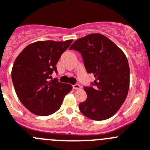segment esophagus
<instances>
[{
	"label": "esophagus",
	"instance_id": "1",
	"mask_svg": "<svg viewBox=\"0 0 150 150\" xmlns=\"http://www.w3.org/2000/svg\"><path fill=\"white\" fill-rule=\"evenodd\" d=\"M72 88L73 90H79L81 88V86L79 84H75L72 86Z\"/></svg>",
	"mask_w": 150,
	"mask_h": 150
}]
</instances>
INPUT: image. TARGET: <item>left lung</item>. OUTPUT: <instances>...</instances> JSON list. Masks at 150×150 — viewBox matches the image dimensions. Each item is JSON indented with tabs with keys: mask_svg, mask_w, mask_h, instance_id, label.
Wrapping results in <instances>:
<instances>
[{
	"mask_svg": "<svg viewBox=\"0 0 150 150\" xmlns=\"http://www.w3.org/2000/svg\"><path fill=\"white\" fill-rule=\"evenodd\" d=\"M80 52L85 68L93 73V87H84L87 98L78 107L84 116L93 120H104L118 111L129 88V62L124 52L100 33L78 39L69 48Z\"/></svg>",
	"mask_w": 150,
	"mask_h": 150,
	"instance_id": "left-lung-1",
	"label": "left lung"
}]
</instances>
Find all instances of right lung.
Returning a JSON list of instances; mask_svg holds the SVG:
<instances>
[{"mask_svg": "<svg viewBox=\"0 0 150 150\" xmlns=\"http://www.w3.org/2000/svg\"><path fill=\"white\" fill-rule=\"evenodd\" d=\"M72 42H35L16 57L12 69L15 90L20 102L33 114L48 116L55 113L72 90V85L51 76L57 72V63Z\"/></svg>", "mask_w": 150, "mask_h": 150, "instance_id": "add662e5", "label": "right lung"}]
</instances>
